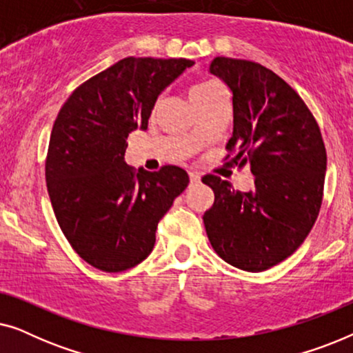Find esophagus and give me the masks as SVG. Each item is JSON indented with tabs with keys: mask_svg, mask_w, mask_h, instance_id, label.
I'll return each mask as SVG.
<instances>
[{
	"mask_svg": "<svg viewBox=\"0 0 353 353\" xmlns=\"http://www.w3.org/2000/svg\"><path fill=\"white\" fill-rule=\"evenodd\" d=\"M190 181L191 185H197L201 181V175L197 172H190Z\"/></svg>",
	"mask_w": 353,
	"mask_h": 353,
	"instance_id": "1",
	"label": "esophagus"
}]
</instances>
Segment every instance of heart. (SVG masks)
<instances>
[{"instance_id": "1", "label": "heart", "mask_w": 353, "mask_h": 353, "mask_svg": "<svg viewBox=\"0 0 353 353\" xmlns=\"http://www.w3.org/2000/svg\"><path fill=\"white\" fill-rule=\"evenodd\" d=\"M220 90H221L220 85L215 83V81L201 80V81H196V83L190 88V98L192 103H194V101L209 98V96H212Z\"/></svg>"}]
</instances>
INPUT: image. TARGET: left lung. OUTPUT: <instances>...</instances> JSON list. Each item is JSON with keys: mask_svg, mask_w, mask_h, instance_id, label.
Segmentation results:
<instances>
[{"mask_svg": "<svg viewBox=\"0 0 353 353\" xmlns=\"http://www.w3.org/2000/svg\"><path fill=\"white\" fill-rule=\"evenodd\" d=\"M233 94V134L226 149L249 161L254 188L234 190L220 176L204 225L212 248L245 272H263L296 252L321 207L326 149L316 120L301 96L267 67L215 57L209 67Z\"/></svg>", "mask_w": 353, "mask_h": 353, "instance_id": "1", "label": "left lung"}]
</instances>
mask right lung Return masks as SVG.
<instances>
[{
	"mask_svg": "<svg viewBox=\"0 0 353 353\" xmlns=\"http://www.w3.org/2000/svg\"><path fill=\"white\" fill-rule=\"evenodd\" d=\"M194 62L125 57L91 77L62 105L50 138L46 186L52 210L72 248L108 273L141 263L156 230L190 176L125 163L127 138L146 130L159 94Z\"/></svg>",
	"mask_w": 353,
	"mask_h": 353,
	"instance_id": "obj_1",
	"label": "right lung"
}]
</instances>
